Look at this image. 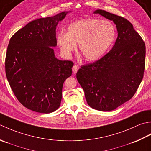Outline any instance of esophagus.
I'll use <instances>...</instances> for the list:
<instances>
[{"label":"esophagus","instance_id":"1","mask_svg":"<svg viewBox=\"0 0 151 151\" xmlns=\"http://www.w3.org/2000/svg\"><path fill=\"white\" fill-rule=\"evenodd\" d=\"M79 69V66L78 64H75L74 66H73L72 68V70H73V73H76L78 72V70Z\"/></svg>","mask_w":151,"mask_h":151}]
</instances>
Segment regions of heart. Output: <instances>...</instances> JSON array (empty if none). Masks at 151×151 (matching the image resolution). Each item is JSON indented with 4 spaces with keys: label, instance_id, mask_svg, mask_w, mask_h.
Here are the masks:
<instances>
[{
    "label": "heart",
    "instance_id": "obj_1",
    "mask_svg": "<svg viewBox=\"0 0 151 151\" xmlns=\"http://www.w3.org/2000/svg\"><path fill=\"white\" fill-rule=\"evenodd\" d=\"M116 37V30L111 21L86 18L73 21L67 33L61 32L57 40L63 53L69 56L79 43V51L85 60L99 59L109 50Z\"/></svg>",
    "mask_w": 151,
    "mask_h": 151
}]
</instances>
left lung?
I'll return each instance as SVG.
<instances>
[{"label":"left lung","mask_w":151,"mask_h":151,"mask_svg":"<svg viewBox=\"0 0 151 151\" xmlns=\"http://www.w3.org/2000/svg\"><path fill=\"white\" fill-rule=\"evenodd\" d=\"M94 13L113 21L118 36L108 53L96 62L81 66L76 78L88 106L109 111L130 100L139 87L145 64V45L125 18L102 10Z\"/></svg>","instance_id":"obj_1"}]
</instances>
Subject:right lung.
I'll use <instances>...</instances> for the list:
<instances>
[{"instance_id":"right-lung-1","label":"right lung","mask_w":151,"mask_h":151,"mask_svg":"<svg viewBox=\"0 0 151 151\" xmlns=\"http://www.w3.org/2000/svg\"><path fill=\"white\" fill-rule=\"evenodd\" d=\"M70 12L30 21L9 42L5 60L6 78L19 102L29 109L50 113L60 106L63 83L73 63L55 57L56 28Z\"/></svg>"}]
</instances>
